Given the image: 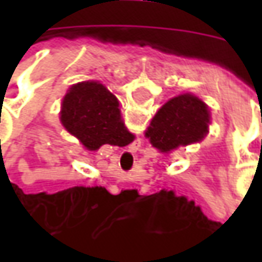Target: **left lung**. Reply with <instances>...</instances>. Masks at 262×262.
Here are the masks:
<instances>
[{
    "label": "left lung",
    "mask_w": 262,
    "mask_h": 262,
    "mask_svg": "<svg viewBox=\"0 0 262 262\" xmlns=\"http://www.w3.org/2000/svg\"><path fill=\"white\" fill-rule=\"evenodd\" d=\"M208 106L196 96L184 93L167 100L157 111L146 137L157 150L169 153L178 147L201 141L208 133Z\"/></svg>",
    "instance_id": "1"
}]
</instances>
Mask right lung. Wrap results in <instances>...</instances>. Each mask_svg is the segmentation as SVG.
<instances>
[{
    "mask_svg": "<svg viewBox=\"0 0 262 262\" xmlns=\"http://www.w3.org/2000/svg\"><path fill=\"white\" fill-rule=\"evenodd\" d=\"M59 119L89 150H97L103 144L126 146L134 138L121 118L118 99L99 81H83L70 87Z\"/></svg>",
    "mask_w": 262,
    "mask_h": 262,
    "instance_id": "obj_1",
    "label": "right lung"
}]
</instances>
